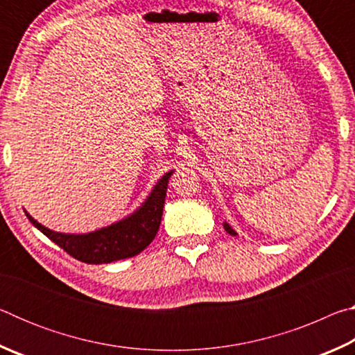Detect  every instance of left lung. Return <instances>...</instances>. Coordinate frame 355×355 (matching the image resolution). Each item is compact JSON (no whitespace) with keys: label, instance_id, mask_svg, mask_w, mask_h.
<instances>
[{"label":"left lung","instance_id":"obj_1","mask_svg":"<svg viewBox=\"0 0 355 355\" xmlns=\"http://www.w3.org/2000/svg\"><path fill=\"white\" fill-rule=\"evenodd\" d=\"M224 228H225V232L227 233H230V235H233V236H236V232L233 230V228L227 224V222H224Z\"/></svg>","mask_w":355,"mask_h":355}]
</instances>
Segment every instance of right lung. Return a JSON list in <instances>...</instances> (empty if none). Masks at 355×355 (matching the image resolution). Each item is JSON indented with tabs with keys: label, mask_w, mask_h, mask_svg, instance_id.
Returning <instances> with one entry per match:
<instances>
[{
	"label": "right lung",
	"mask_w": 355,
	"mask_h": 355,
	"mask_svg": "<svg viewBox=\"0 0 355 355\" xmlns=\"http://www.w3.org/2000/svg\"><path fill=\"white\" fill-rule=\"evenodd\" d=\"M172 171L167 172L150 192L147 200L136 211L110 227L100 228L86 235H69L53 232L28 216L34 227L56 243L69 255L87 264L111 263L135 257L153 241L163 216L167 183Z\"/></svg>",
	"instance_id": "add662e5"
}]
</instances>
